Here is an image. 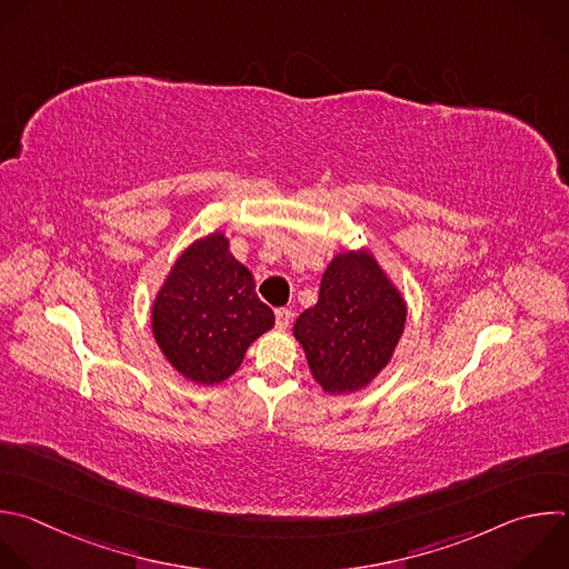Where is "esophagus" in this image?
<instances>
[{
  "label": "esophagus",
  "mask_w": 569,
  "mask_h": 569,
  "mask_svg": "<svg viewBox=\"0 0 569 569\" xmlns=\"http://www.w3.org/2000/svg\"><path fill=\"white\" fill-rule=\"evenodd\" d=\"M274 317H277V328H281V330H286L290 326V321H292V312L288 308H279L274 312Z\"/></svg>",
  "instance_id": "1"
}]
</instances>
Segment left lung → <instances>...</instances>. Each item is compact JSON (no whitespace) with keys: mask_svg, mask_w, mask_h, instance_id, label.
<instances>
[{"mask_svg":"<svg viewBox=\"0 0 569 569\" xmlns=\"http://www.w3.org/2000/svg\"><path fill=\"white\" fill-rule=\"evenodd\" d=\"M407 306L368 252H346L323 272L319 299L295 323L315 380L350 393L380 372L405 330Z\"/></svg>","mask_w":569,"mask_h":569,"instance_id":"left-lung-1","label":"left lung"}]
</instances>
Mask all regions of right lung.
<instances>
[{"label":"right lung","instance_id":"right-lung-1","mask_svg":"<svg viewBox=\"0 0 569 569\" xmlns=\"http://www.w3.org/2000/svg\"><path fill=\"white\" fill-rule=\"evenodd\" d=\"M153 337L187 380L219 385L243 361L248 346L274 326L254 279L212 234L180 254L151 310Z\"/></svg>","mask_w":569,"mask_h":569}]
</instances>
